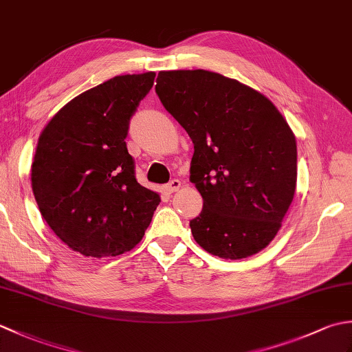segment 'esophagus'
I'll use <instances>...</instances> for the list:
<instances>
[{
	"instance_id": "esophagus-1",
	"label": "esophagus",
	"mask_w": 352,
	"mask_h": 352,
	"mask_svg": "<svg viewBox=\"0 0 352 352\" xmlns=\"http://www.w3.org/2000/svg\"><path fill=\"white\" fill-rule=\"evenodd\" d=\"M180 188H182V182L177 180V178H174V180H170V182L166 184V190H168L169 193L177 192Z\"/></svg>"
}]
</instances>
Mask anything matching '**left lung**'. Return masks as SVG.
I'll return each mask as SVG.
<instances>
[{"mask_svg":"<svg viewBox=\"0 0 352 352\" xmlns=\"http://www.w3.org/2000/svg\"><path fill=\"white\" fill-rule=\"evenodd\" d=\"M155 94L193 142L203 210L193 239L221 258L254 256L278 233L296 188V140L265 95L221 74L162 71Z\"/></svg>","mask_w":352,"mask_h":352,"instance_id":"1","label":"left lung"}]
</instances>
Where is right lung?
Segmentation results:
<instances>
[{
  "mask_svg": "<svg viewBox=\"0 0 352 352\" xmlns=\"http://www.w3.org/2000/svg\"><path fill=\"white\" fill-rule=\"evenodd\" d=\"M155 72L118 76L80 94L37 142L32 188L42 218L86 257H115L145 234L159 193L140 186L126 149L130 118Z\"/></svg>",
  "mask_w": 352,
  "mask_h": 352,
  "instance_id": "right-lung-1",
  "label": "right lung"
}]
</instances>
